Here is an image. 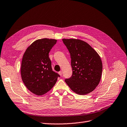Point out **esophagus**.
<instances>
[{"mask_svg":"<svg viewBox=\"0 0 127 127\" xmlns=\"http://www.w3.org/2000/svg\"><path fill=\"white\" fill-rule=\"evenodd\" d=\"M58 73H59V74L60 75V76H62V74H63V73H62V71H59V72H58Z\"/></svg>","mask_w":127,"mask_h":127,"instance_id":"34e87169","label":"esophagus"}]
</instances>
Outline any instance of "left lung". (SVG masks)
Wrapping results in <instances>:
<instances>
[{"label":"left lung","mask_w":127,"mask_h":127,"mask_svg":"<svg viewBox=\"0 0 127 127\" xmlns=\"http://www.w3.org/2000/svg\"><path fill=\"white\" fill-rule=\"evenodd\" d=\"M70 54L71 77L65 82L72 91L80 95L92 92L100 81L102 63L101 58L86 42L75 39H63Z\"/></svg>","instance_id":"8db88e82"}]
</instances>
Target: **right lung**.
Wrapping results in <instances>:
<instances>
[{
	"instance_id": "1",
	"label": "right lung",
	"mask_w": 127,
	"mask_h": 127,
	"mask_svg": "<svg viewBox=\"0 0 127 127\" xmlns=\"http://www.w3.org/2000/svg\"><path fill=\"white\" fill-rule=\"evenodd\" d=\"M57 40L44 38L34 41L24 53L21 64L22 81L32 93L42 95L55 85L59 75L52 70L49 53Z\"/></svg>"
}]
</instances>
